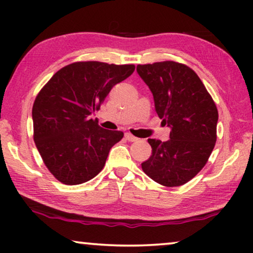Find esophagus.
I'll return each instance as SVG.
<instances>
[{
	"label": "esophagus",
	"instance_id": "obj_1",
	"mask_svg": "<svg viewBox=\"0 0 253 253\" xmlns=\"http://www.w3.org/2000/svg\"><path fill=\"white\" fill-rule=\"evenodd\" d=\"M126 140H129V141H137V140H138V138H137V137H134L133 134H131V133H129V132H126Z\"/></svg>",
	"mask_w": 253,
	"mask_h": 253
}]
</instances>
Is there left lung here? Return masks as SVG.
I'll use <instances>...</instances> for the list:
<instances>
[{
	"mask_svg": "<svg viewBox=\"0 0 253 253\" xmlns=\"http://www.w3.org/2000/svg\"><path fill=\"white\" fill-rule=\"evenodd\" d=\"M137 72L153 94L158 116L170 127L169 140L148 139L152 155L141 168L161 185L185 184L204 168L215 146V103L198 75L185 64H139Z\"/></svg>",
	"mask_w": 253,
	"mask_h": 253,
	"instance_id": "obj_1",
	"label": "left lung"
}]
</instances>
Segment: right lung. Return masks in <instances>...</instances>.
Here are the masks:
<instances>
[{"label": "right lung", "instance_id": "obj_1", "mask_svg": "<svg viewBox=\"0 0 253 253\" xmlns=\"http://www.w3.org/2000/svg\"><path fill=\"white\" fill-rule=\"evenodd\" d=\"M133 71V64L75 62L58 70L38 93L32 108L34 143L61 183L82 184L105 167L110 148L124 134L100 127L91 115L113 86Z\"/></svg>", "mask_w": 253, "mask_h": 253}]
</instances>
